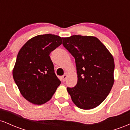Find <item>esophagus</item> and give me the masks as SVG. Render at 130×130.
<instances>
[{"label":"esophagus","mask_w":130,"mask_h":130,"mask_svg":"<svg viewBox=\"0 0 130 130\" xmlns=\"http://www.w3.org/2000/svg\"><path fill=\"white\" fill-rule=\"evenodd\" d=\"M67 77V73H65V74H64V75L62 76V81H63V82L65 81V80H66Z\"/></svg>","instance_id":"34e87169"}]
</instances>
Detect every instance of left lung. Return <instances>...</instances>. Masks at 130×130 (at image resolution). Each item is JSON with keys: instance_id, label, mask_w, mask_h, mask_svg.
Here are the masks:
<instances>
[{"instance_id": "obj_1", "label": "left lung", "mask_w": 130, "mask_h": 130, "mask_svg": "<svg viewBox=\"0 0 130 130\" xmlns=\"http://www.w3.org/2000/svg\"><path fill=\"white\" fill-rule=\"evenodd\" d=\"M63 45L75 59L77 83L67 87L74 104L92 109L108 96L114 84V60L105 46L92 36L72 35L62 38Z\"/></svg>"}]
</instances>
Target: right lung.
<instances>
[{
    "instance_id": "right-lung-1",
    "label": "right lung",
    "mask_w": 130,
    "mask_h": 130,
    "mask_svg": "<svg viewBox=\"0 0 130 130\" xmlns=\"http://www.w3.org/2000/svg\"><path fill=\"white\" fill-rule=\"evenodd\" d=\"M62 38L52 34L37 35L19 50L13 76L21 95L31 103L41 105L50 101L60 86L50 54L62 44Z\"/></svg>"
}]
</instances>
